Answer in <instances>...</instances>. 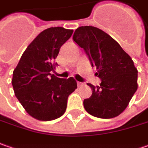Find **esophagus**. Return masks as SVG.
<instances>
[{
    "instance_id": "1",
    "label": "esophagus",
    "mask_w": 148,
    "mask_h": 148,
    "mask_svg": "<svg viewBox=\"0 0 148 148\" xmlns=\"http://www.w3.org/2000/svg\"><path fill=\"white\" fill-rule=\"evenodd\" d=\"M77 84H78V87H80L84 84V83H82V82H77Z\"/></svg>"
}]
</instances>
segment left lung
Returning <instances> with one entry per match:
<instances>
[{"label": "left lung", "mask_w": 148, "mask_h": 148, "mask_svg": "<svg viewBox=\"0 0 148 148\" xmlns=\"http://www.w3.org/2000/svg\"><path fill=\"white\" fill-rule=\"evenodd\" d=\"M73 40L84 49L101 79L100 86L88 84L92 95L84 100L85 110L100 119L119 116L138 89V70L132 58L109 35L93 26L79 27Z\"/></svg>", "instance_id": "8db88e82"}]
</instances>
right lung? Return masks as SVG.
<instances>
[{
    "label": "right lung",
    "mask_w": 148,
    "mask_h": 148,
    "mask_svg": "<svg viewBox=\"0 0 148 148\" xmlns=\"http://www.w3.org/2000/svg\"><path fill=\"white\" fill-rule=\"evenodd\" d=\"M73 29L51 27L43 30L29 45L13 71L12 86L16 98L34 119L51 121L61 117L69 96L77 88L73 77L54 74L55 60Z\"/></svg>",
    "instance_id": "obj_1"
}]
</instances>
